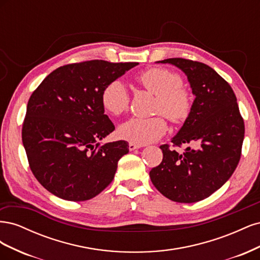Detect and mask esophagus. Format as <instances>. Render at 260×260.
<instances>
[{
	"instance_id": "1",
	"label": "esophagus",
	"mask_w": 260,
	"mask_h": 260,
	"mask_svg": "<svg viewBox=\"0 0 260 260\" xmlns=\"http://www.w3.org/2000/svg\"><path fill=\"white\" fill-rule=\"evenodd\" d=\"M141 147H142V145L135 144V143H129V149H130V151H135V149H138V148H141Z\"/></svg>"
}]
</instances>
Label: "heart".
I'll use <instances>...</instances> for the list:
<instances>
[{
	"instance_id": "heart-1",
	"label": "heart",
	"mask_w": 260,
	"mask_h": 260,
	"mask_svg": "<svg viewBox=\"0 0 260 260\" xmlns=\"http://www.w3.org/2000/svg\"><path fill=\"white\" fill-rule=\"evenodd\" d=\"M139 82L157 96L156 112L162 113L175 123L184 121L191 113L192 99L183 89L181 77L165 68H151L138 77ZM104 111L119 116L127 111L129 95L121 81L109 82L101 93ZM167 122L161 116L153 118H130L118 128V135L131 143L143 145L152 143L165 135Z\"/></svg>"
}]
</instances>
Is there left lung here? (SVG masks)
Listing matches in <instances>:
<instances>
[{
    "label": "left lung",
    "instance_id": "obj_1",
    "mask_svg": "<svg viewBox=\"0 0 260 260\" xmlns=\"http://www.w3.org/2000/svg\"><path fill=\"white\" fill-rule=\"evenodd\" d=\"M156 62L170 64L187 77L195 100L191 113L177 135L175 146L196 143L179 154L161 145L162 160L149 171L152 183L177 203H195L221 187L237 168L244 140V121L237 96L211 67L184 58Z\"/></svg>",
    "mask_w": 260,
    "mask_h": 260
}]
</instances>
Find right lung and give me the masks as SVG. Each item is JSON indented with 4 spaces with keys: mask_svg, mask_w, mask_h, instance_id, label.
<instances>
[{
    "mask_svg": "<svg viewBox=\"0 0 260 260\" xmlns=\"http://www.w3.org/2000/svg\"><path fill=\"white\" fill-rule=\"evenodd\" d=\"M138 62L89 60L55 69L30 96L22 144L46 190L73 202L95 198L112 182L125 141L101 143L115 130L101 93Z\"/></svg>",
    "mask_w": 260,
    "mask_h": 260,
    "instance_id": "add662e5",
    "label": "right lung"
}]
</instances>
